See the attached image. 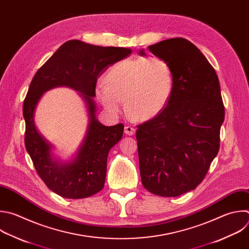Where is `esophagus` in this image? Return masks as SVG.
I'll use <instances>...</instances> for the list:
<instances>
[{
  "mask_svg": "<svg viewBox=\"0 0 249 249\" xmlns=\"http://www.w3.org/2000/svg\"><path fill=\"white\" fill-rule=\"evenodd\" d=\"M124 132H125V134H126V135L132 136V135H134V134H135L136 130H135V128H133V127H131V126H126V127H125V129H124Z\"/></svg>",
  "mask_w": 249,
  "mask_h": 249,
  "instance_id": "esophagus-1",
  "label": "esophagus"
}]
</instances>
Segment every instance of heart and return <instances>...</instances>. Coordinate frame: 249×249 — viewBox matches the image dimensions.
<instances>
[{
    "instance_id": "heart-1",
    "label": "heart",
    "mask_w": 249,
    "mask_h": 249,
    "mask_svg": "<svg viewBox=\"0 0 249 249\" xmlns=\"http://www.w3.org/2000/svg\"><path fill=\"white\" fill-rule=\"evenodd\" d=\"M174 88L169 63L156 56L124 59L109 68L106 82L96 86V97L110 113L120 112L125 100L127 113L146 121L167 106Z\"/></svg>"
}]
</instances>
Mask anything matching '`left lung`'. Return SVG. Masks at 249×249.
I'll list each match as a JSON object with an SVG mask.
<instances>
[{"label":"left lung","mask_w":249,"mask_h":249,"mask_svg":"<svg viewBox=\"0 0 249 249\" xmlns=\"http://www.w3.org/2000/svg\"><path fill=\"white\" fill-rule=\"evenodd\" d=\"M148 51L169 63L174 88L165 108L138 126L141 179L153 195L179 196L202 182L218 154L225 118L220 83L204 54L184 38L161 41Z\"/></svg>","instance_id":"8db88e82"}]
</instances>
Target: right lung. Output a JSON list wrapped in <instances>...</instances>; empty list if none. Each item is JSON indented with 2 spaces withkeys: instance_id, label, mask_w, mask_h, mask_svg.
I'll list each match as a JSON object with an SVG mask.
<instances>
[{
  "instance_id": "right-lung-1",
  "label": "right lung",
  "mask_w": 249,
  "mask_h": 249,
  "mask_svg": "<svg viewBox=\"0 0 249 249\" xmlns=\"http://www.w3.org/2000/svg\"><path fill=\"white\" fill-rule=\"evenodd\" d=\"M131 52L127 48L101 47L70 40L43 64L30 83L23 104L26 150L46 186L62 197H89L105 186L108 152L121 140L124 125L105 126L97 119L96 84L109 66ZM56 87H68L79 91L89 118L86 137L75 155L64 162L53 156V146L38 133L34 120L42 95Z\"/></svg>"
}]
</instances>
